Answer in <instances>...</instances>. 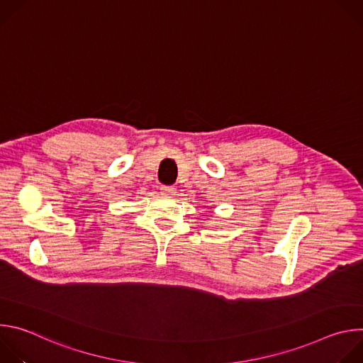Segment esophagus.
<instances>
[{
    "instance_id": "34e87169",
    "label": "esophagus",
    "mask_w": 363,
    "mask_h": 363,
    "mask_svg": "<svg viewBox=\"0 0 363 363\" xmlns=\"http://www.w3.org/2000/svg\"><path fill=\"white\" fill-rule=\"evenodd\" d=\"M175 188L174 186H167V185H162L161 186V192H162V195H167V196H172V195H175Z\"/></svg>"
}]
</instances>
